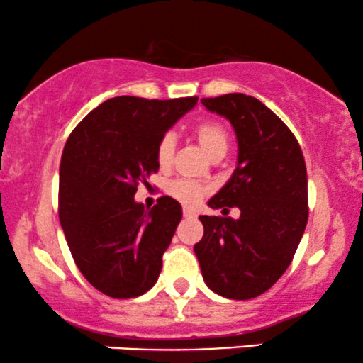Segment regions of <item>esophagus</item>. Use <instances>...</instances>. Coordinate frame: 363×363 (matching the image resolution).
I'll return each mask as SVG.
<instances>
[{"instance_id":"1","label":"esophagus","mask_w":363,"mask_h":363,"mask_svg":"<svg viewBox=\"0 0 363 363\" xmlns=\"http://www.w3.org/2000/svg\"><path fill=\"white\" fill-rule=\"evenodd\" d=\"M182 213H184L186 218H194V216H196V211L193 210V208H187V206H184Z\"/></svg>"}]
</instances>
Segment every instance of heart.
I'll list each match as a JSON object with an SVG mask.
<instances>
[{
    "label": "heart",
    "mask_w": 363,
    "mask_h": 363,
    "mask_svg": "<svg viewBox=\"0 0 363 363\" xmlns=\"http://www.w3.org/2000/svg\"><path fill=\"white\" fill-rule=\"evenodd\" d=\"M194 135L198 138L201 148L205 150L206 155L210 158L223 157L228 148V133L223 124L218 121L205 119L201 123L196 124ZM174 150H176V136L172 133H165L157 145V162L160 167H167L174 157ZM169 193L174 198L179 199L181 203H196L203 194H205V187L199 182L187 181V179H179L169 184Z\"/></svg>",
    "instance_id": "obj_1"
}]
</instances>
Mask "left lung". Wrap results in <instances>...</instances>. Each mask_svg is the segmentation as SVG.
<instances>
[{
  "mask_svg": "<svg viewBox=\"0 0 363 363\" xmlns=\"http://www.w3.org/2000/svg\"><path fill=\"white\" fill-rule=\"evenodd\" d=\"M210 112L230 121L237 167L208 201L230 216L201 215L205 234L194 244L203 280L225 298L247 301L272 289L286 272L307 225V170L286 124L245 94L201 99Z\"/></svg>",
  "mask_w": 363,
  "mask_h": 363,
  "instance_id": "left-lung-1",
  "label": "left lung"
}]
</instances>
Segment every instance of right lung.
<instances>
[{"mask_svg": "<svg viewBox=\"0 0 363 363\" xmlns=\"http://www.w3.org/2000/svg\"><path fill=\"white\" fill-rule=\"evenodd\" d=\"M198 97H114L66 141L60 167V222L78 269L112 298L155 285L182 208L162 196L152 210L135 201L138 182L158 172L157 145Z\"/></svg>", "mask_w": 363, "mask_h": 363, "instance_id": "obj_1", "label": "right lung"}]
</instances>
